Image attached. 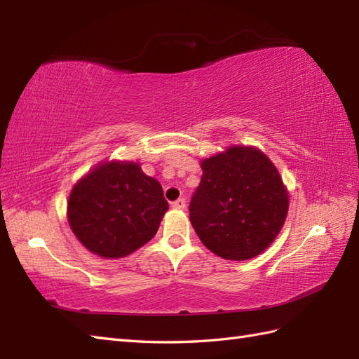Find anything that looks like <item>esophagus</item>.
<instances>
[{"instance_id": "esophagus-1", "label": "esophagus", "mask_w": 359, "mask_h": 359, "mask_svg": "<svg viewBox=\"0 0 359 359\" xmlns=\"http://www.w3.org/2000/svg\"><path fill=\"white\" fill-rule=\"evenodd\" d=\"M171 207L174 208V210H185L187 208V202H185V199H177V201H174L172 203H171Z\"/></svg>"}]
</instances>
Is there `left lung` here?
<instances>
[{
  "label": "left lung",
  "instance_id": "obj_1",
  "mask_svg": "<svg viewBox=\"0 0 359 359\" xmlns=\"http://www.w3.org/2000/svg\"><path fill=\"white\" fill-rule=\"evenodd\" d=\"M189 220L212 253L247 261L276 239L288 196L276 168L256 148L233 147L202 162Z\"/></svg>",
  "mask_w": 359,
  "mask_h": 359
}]
</instances>
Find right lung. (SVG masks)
Instances as JSON below:
<instances>
[{"instance_id":"1","label":"right lung","mask_w":359,"mask_h":359,"mask_svg":"<svg viewBox=\"0 0 359 359\" xmlns=\"http://www.w3.org/2000/svg\"><path fill=\"white\" fill-rule=\"evenodd\" d=\"M168 210L162 185L137 163L100 165L74 187L67 219L89 251L109 259L128 256L154 238Z\"/></svg>"}]
</instances>
